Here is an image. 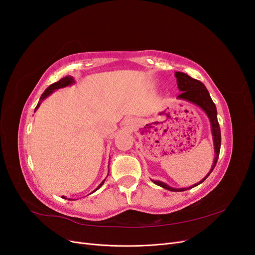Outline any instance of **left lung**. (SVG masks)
Instances as JSON below:
<instances>
[{
    "instance_id": "left-lung-1",
    "label": "left lung",
    "mask_w": 255,
    "mask_h": 255,
    "mask_svg": "<svg viewBox=\"0 0 255 255\" xmlns=\"http://www.w3.org/2000/svg\"><path fill=\"white\" fill-rule=\"evenodd\" d=\"M175 78H176V83H177V88L181 91V95L177 96V99L184 100V101H188L192 104H195L199 106L208 117V120L211 122V130H212V135H213V141H214V151H215V158L213 161V165L210 172H208L204 179H202L199 183H196L194 185H191L189 187H184V188H174L169 186L166 183L160 182V181H154L152 182L154 184L158 185V186L163 187L167 190L170 191H185L190 188H194L198 186L199 184H201L202 182L205 181L206 177L212 173L214 170V168L217 164V160L219 157V152H220V145H221V133H220V127L218 123L217 119V110H216V105L213 102V100L208 94V90L204 86V84L201 83L198 80H195L190 78V76L186 73L183 72H175L174 73Z\"/></svg>"
}]
</instances>
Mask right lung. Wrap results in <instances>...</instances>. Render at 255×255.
I'll return each mask as SVG.
<instances>
[{"instance_id":"1","label":"right lung","mask_w":255,"mask_h":255,"mask_svg":"<svg viewBox=\"0 0 255 255\" xmlns=\"http://www.w3.org/2000/svg\"><path fill=\"white\" fill-rule=\"evenodd\" d=\"M75 83V81H74V78H72L71 75H67V76H65V78H63V79H60L58 82H56V83H54V84H52V85H50V86L44 90V92L43 94L41 95V97H40V100H39V102H38V104H37V106H36V109H35V111H37L38 109H39V106H40V104H41V102L43 101L44 99H47L51 94H53L54 91H55L56 89H59V88H64V87H67V86H71V85H73ZM105 181V180H104ZM104 181L99 185V186L97 187V189L96 190H98L100 187L102 186V185L104 184ZM96 190H94L92 192H95ZM61 198H64V199H67L66 197H61ZM70 200V199H69Z\"/></svg>"}]
</instances>
